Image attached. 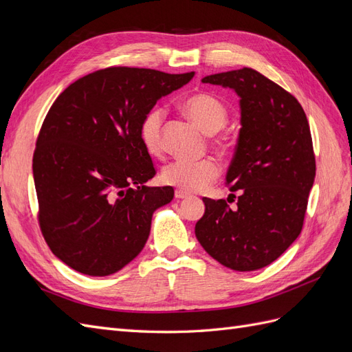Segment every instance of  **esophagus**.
Wrapping results in <instances>:
<instances>
[{
    "label": "esophagus",
    "mask_w": 352,
    "mask_h": 352,
    "mask_svg": "<svg viewBox=\"0 0 352 352\" xmlns=\"http://www.w3.org/2000/svg\"><path fill=\"white\" fill-rule=\"evenodd\" d=\"M175 197H176L177 199H185V198H189V197H190V194L185 192V190H180V189H176V192H175Z\"/></svg>",
    "instance_id": "obj_1"
}]
</instances>
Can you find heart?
<instances>
[{"label": "heart", "instance_id": "obj_1", "mask_svg": "<svg viewBox=\"0 0 352 352\" xmlns=\"http://www.w3.org/2000/svg\"><path fill=\"white\" fill-rule=\"evenodd\" d=\"M185 113L192 119L202 131L208 135L219 132L228 122V109L219 98L210 94H197L184 102ZM166 110L163 107H153L146 111L140 123V140L145 151L158 157L163 153V122ZM219 176V166L210 158L199 162L175 160L168 163L162 173V180L170 186L180 190L195 192L204 189Z\"/></svg>", "mask_w": 352, "mask_h": 352}]
</instances>
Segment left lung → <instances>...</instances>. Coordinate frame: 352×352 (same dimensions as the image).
I'll return each mask as SVG.
<instances>
[{
    "label": "left lung",
    "instance_id": "left-lung-1",
    "mask_svg": "<svg viewBox=\"0 0 352 352\" xmlns=\"http://www.w3.org/2000/svg\"><path fill=\"white\" fill-rule=\"evenodd\" d=\"M201 82L239 97L241 131L226 184L241 195L235 208L225 199L202 198L206 212L195 236L225 267L258 270L301 233L316 177L310 126L294 95L257 70L216 73Z\"/></svg>",
    "mask_w": 352,
    "mask_h": 352
}]
</instances>
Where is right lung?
Here are the masks:
<instances>
[{
    "label": "right lung",
    "instance_id": "add662e5",
    "mask_svg": "<svg viewBox=\"0 0 352 352\" xmlns=\"http://www.w3.org/2000/svg\"><path fill=\"white\" fill-rule=\"evenodd\" d=\"M194 74L109 67L73 82L51 105L32 166L38 219L52 254L73 270L109 276L145 247L154 211L175 190L145 186L155 168L140 123Z\"/></svg>",
    "mask_w": 352,
    "mask_h": 352
}]
</instances>
